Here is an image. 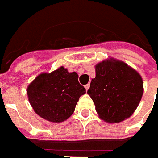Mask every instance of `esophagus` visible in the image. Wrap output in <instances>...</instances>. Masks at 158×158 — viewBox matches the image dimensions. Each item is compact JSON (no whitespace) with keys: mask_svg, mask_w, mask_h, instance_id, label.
I'll list each match as a JSON object with an SVG mask.
<instances>
[{"mask_svg":"<svg viewBox=\"0 0 158 158\" xmlns=\"http://www.w3.org/2000/svg\"><path fill=\"white\" fill-rule=\"evenodd\" d=\"M84 87H85V89H86V90H88L89 89V84H86V85H85V86H84Z\"/></svg>","mask_w":158,"mask_h":158,"instance_id":"esophagus-1","label":"esophagus"}]
</instances>
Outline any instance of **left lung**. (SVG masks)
Instances as JSON below:
<instances>
[{
  "mask_svg": "<svg viewBox=\"0 0 158 158\" xmlns=\"http://www.w3.org/2000/svg\"><path fill=\"white\" fill-rule=\"evenodd\" d=\"M96 77L88 93L98 117L108 123H119L135 112L143 94L141 75L124 61L109 58L95 65Z\"/></svg>",
  "mask_w": 158,
  "mask_h": 158,
  "instance_id": "1",
  "label": "left lung"
}]
</instances>
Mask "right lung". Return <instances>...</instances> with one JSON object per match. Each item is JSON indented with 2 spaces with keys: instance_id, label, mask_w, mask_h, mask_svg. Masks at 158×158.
I'll return each mask as SVG.
<instances>
[{
  "instance_id": "1",
  "label": "right lung",
  "mask_w": 158,
  "mask_h": 158,
  "mask_svg": "<svg viewBox=\"0 0 158 158\" xmlns=\"http://www.w3.org/2000/svg\"><path fill=\"white\" fill-rule=\"evenodd\" d=\"M31 106L40 117L53 123L63 122L75 112L79 98L86 90L76 72L60 67L51 73H41L27 87Z\"/></svg>"
}]
</instances>
